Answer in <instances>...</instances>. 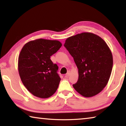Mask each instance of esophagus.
Returning <instances> with one entry per match:
<instances>
[{"label": "esophagus", "mask_w": 126, "mask_h": 126, "mask_svg": "<svg viewBox=\"0 0 126 126\" xmlns=\"http://www.w3.org/2000/svg\"><path fill=\"white\" fill-rule=\"evenodd\" d=\"M70 74H71V72L68 71V72H67V73L65 74V77H69V76H70Z\"/></svg>", "instance_id": "1"}]
</instances>
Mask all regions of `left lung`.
<instances>
[{"instance_id": "8db88e82", "label": "left lung", "mask_w": 126, "mask_h": 126, "mask_svg": "<svg viewBox=\"0 0 126 126\" xmlns=\"http://www.w3.org/2000/svg\"><path fill=\"white\" fill-rule=\"evenodd\" d=\"M64 46L78 69V79L73 84L85 97L97 94L107 84L113 67V57L104 40L92 33H82L67 38Z\"/></svg>"}]
</instances>
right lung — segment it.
I'll use <instances>...</instances> for the list:
<instances>
[{"instance_id":"right-lung-1","label":"right lung","mask_w":126,"mask_h":126,"mask_svg":"<svg viewBox=\"0 0 126 126\" xmlns=\"http://www.w3.org/2000/svg\"><path fill=\"white\" fill-rule=\"evenodd\" d=\"M62 46L58 40L38 39L28 42L21 50L19 73L25 88L34 96L49 98L58 88V67L50 58Z\"/></svg>"}]
</instances>
